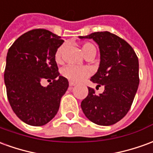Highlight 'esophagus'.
Wrapping results in <instances>:
<instances>
[{"mask_svg": "<svg viewBox=\"0 0 153 153\" xmlns=\"http://www.w3.org/2000/svg\"><path fill=\"white\" fill-rule=\"evenodd\" d=\"M76 85V83H74V82H69V85H70V86H74V85Z\"/></svg>", "mask_w": 153, "mask_h": 153, "instance_id": "1", "label": "esophagus"}]
</instances>
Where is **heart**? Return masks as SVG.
I'll use <instances>...</instances> for the list:
<instances>
[{
	"mask_svg": "<svg viewBox=\"0 0 153 153\" xmlns=\"http://www.w3.org/2000/svg\"><path fill=\"white\" fill-rule=\"evenodd\" d=\"M63 50H64L63 46H60L56 50L54 54L55 61L58 64L62 62ZM82 50L85 57L90 55H96V47L91 43H89V42H84L82 44ZM91 74V71L90 68H85V67H77L74 65H69L63 68L62 71V76L71 82H82L85 79L89 77Z\"/></svg>",
	"mask_w": 153,
	"mask_h": 153,
	"instance_id": "b5f03b06",
	"label": "heart"
}]
</instances>
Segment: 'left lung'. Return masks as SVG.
I'll return each mask as SVG.
<instances>
[{"label":"left lung","mask_w":153,"mask_h":153,"mask_svg":"<svg viewBox=\"0 0 153 153\" xmlns=\"http://www.w3.org/2000/svg\"><path fill=\"white\" fill-rule=\"evenodd\" d=\"M80 38L92 39L99 45L100 63L91 81L105 86L99 95L88 87L81 104L82 111L98 125H112L126 115L133 104L139 84L138 58L125 40L108 31Z\"/></svg>","instance_id":"8db88e82"}]
</instances>
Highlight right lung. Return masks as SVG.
I'll return each mask as SVG.
<instances>
[{
  "mask_svg": "<svg viewBox=\"0 0 153 153\" xmlns=\"http://www.w3.org/2000/svg\"><path fill=\"white\" fill-rule=\"evenodd\" d=\"M64 41L44 29L19 36L8 50L4 80L13 111L23 122L42 126L57 114L68 81L59 76L55 52ZM44 79L52 81L47 88Z\"/></svg>",
  "mask_w": 153,
  "mask_h": 153,
  "instance_id": "add662e5",
  "label": "right lung"
}]
</instances>
